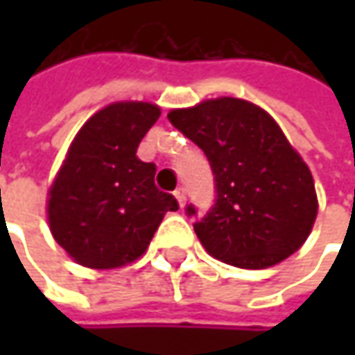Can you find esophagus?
Instances as JSON below:
<instances>
[{"instance_id": "34e87169", "label": "esophagus", "mask_w": 355, "mask_h": 355, "mask_svg": "<svg viewBox=\"0 0 355 355\" xmlns=\"http://www.w3.org/2000/svg\"><path fill=\"white\" fill-rule=\"evenodd\" d=\"M173 196H175V199H178L180 207H184L185 205V189L184 187H178V189L173 191Z\"/></svg>"}]
</instances>
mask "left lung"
Listing matches in <instances>:
<instances>
[{"label": "left lung", "mask_w": 355, "mask_h": 355, "mask_svg": "<svg viewBox=\"0 0 355 355\" xmlns=\"http://www.w3.org/2000/svg\"><path fill=\"white\" fill-rule=\"evenodd\" d=\"M168 118L203 150L215 175V205L193 225L205 251L227 265L266 268L304 245L318 213L314 180L275 118L231 96Z\"/></svg>", "instance_id": "left-lung-1"}]
</instances>
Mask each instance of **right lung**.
<instances>
[{"label":"right lung","mask_w":355,"mask_h":355,"mask_svg":"<svg viewBox=\"0 0 355 355\" xmlns=\"http://www.w3.org/2000/svg\"><path fill=\"white\" fill-rule=\"evenodd\" d=\"M150 103H114L90 116L71 144L49 189L55 241L78 265L118 268L142 257L178 201L154 184L156 166L136 150L156 124Z\"/></svg>","instance_id":"obj_1"}]
</instances>
